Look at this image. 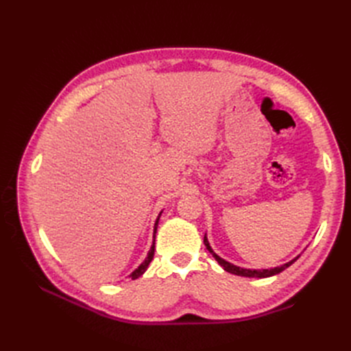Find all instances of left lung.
<instances>
[{"label":"left lung","instance_id":"left-lung-1","mask_svg":"<svg viewBox=\"0 0 351 351\" xmlns=\"http://www.w3.org/2000/svg\"><path fill=\"white\" fill-rule=\"evenodd\" d=\"M204 243H205L206 249L209 250V253L212 254V256L215 258V261H217V262L221 265V267L224 268L227 272L234 274V275H240V277H249V278H268V277H272V275H277V274L282 272L284 269L289 268L290 265H293L297 259H299V256H300V254H299V256L291 259L290 262H287V263L281 265V267H275V268H271V269H247V268L237 267V265H232V263L227 262L226 259H222L221 256H218V254H217L214 250H212L210 244H209V241H208L206 234H205V237H204Z\"/></svg>","mask_w":351,"mask_h":351}]
</instances>
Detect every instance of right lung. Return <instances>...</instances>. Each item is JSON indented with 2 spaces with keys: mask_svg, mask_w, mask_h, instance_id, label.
<instances>
[{
  "mask_svg": "<svg viewBox=\"0 0 351 351\" xmlns=\"http://www.w3.org/2000/svg\"><path fill=\"white\" fill-rule=\"evenodd\" d=\"M161 214H162V210L159 212V215H158V218H156V221H155V226H154V243H152V246H151V250L147 252V256H146V259L139 265V267H137L129 277L132 278V280H136V278H139L141 275H143L145 274V271L147 269V267H149V263H151V261L154 259V253H155V236H156V228H158V221H159V217H161Z\"/></svg>",
  "mask_w": 351,
  "mask_h": 351,
  "instance_id": "right-lung-1",
  "label": "right lung"
}]
</instances>
